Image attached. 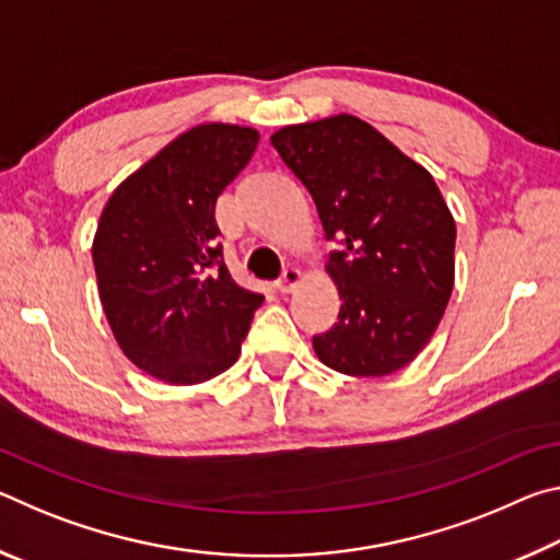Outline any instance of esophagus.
Listing matches in <instances>:
<instances>
[{"instance_id":"34e87169","label":"esophagus","mask_w":560,"mask_h":560,"mask_svg":"<svg viewBox=\"0 0 560 560\" xmlns=\"http://www.w3.org/2000/svg\"><path fill=\"white\" fill-rule=\"evenodd\" d=\"M301 281V271L299 269H287L281 273V277L277 279V289L281 291V293H291L293 289H296V283Z\"/></svg>"}]
</instances>
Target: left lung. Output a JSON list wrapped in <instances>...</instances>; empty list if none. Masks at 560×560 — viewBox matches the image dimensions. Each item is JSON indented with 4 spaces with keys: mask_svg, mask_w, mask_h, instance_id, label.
Listing matches in <instances>:
<instances>
[{
    "mask_svg": "<svg viewBox=\"0 0 560 560\" xmlns=\"http://www.w3.org/2000/svg\"><path fill=\"white\" fill-rule=\"evenodd\" d=\"M314 197L340 296L338 324L314 336L338 373L381 377L428 346L454 287L457 226L434 177L371 122L348 113L271 136Z\"/></svg>",
    "mask_w": 560,
    "mask_h": 560,
    "instance_id": "8db88e82",
    "label": "left lung"
}]
</instances>
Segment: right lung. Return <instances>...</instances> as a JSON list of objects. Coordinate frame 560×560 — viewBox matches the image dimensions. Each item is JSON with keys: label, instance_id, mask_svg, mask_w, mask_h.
Returning <instances> with one entry per match:
<instances>
[{"label": "right lung", "instance_id": "add662e5", "mask_svg": "<svg viewBox=\"0 0 560 560\" xmlns=\"http://www.w3.org/2000/svg\"><path fill=\"white\" fill-rule=\"evenodd\" d=\"M259 132L200 122L113 189L93 236L98 296L132 365L197 385L240 358L264 296L232 279L217 244V197L249 163Z\"/></svg>", "mask_w": 560, "mask_h": 560}]
</instances>
